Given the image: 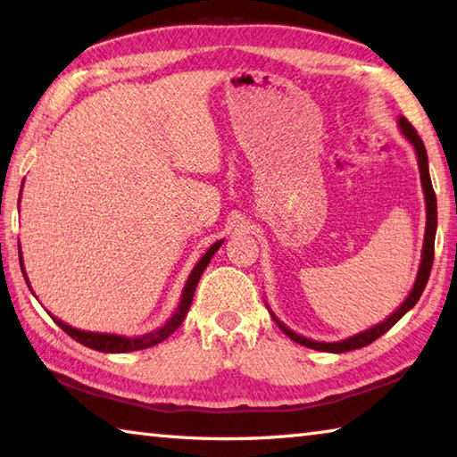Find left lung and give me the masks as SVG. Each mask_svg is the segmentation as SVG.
Wrapping results in <instances>:
<instances>
[{"instance_id": "left-lung-1", "label": "left lung", "mask_w": 457, "mask_h": 457, "mask_svg": "<svg viewBox=\"0 0 457 457\" xmlns=\"http://www.w3.org/2000/svg\"><path fill=\"white\" fill-rule=\"evenodd\" d=\"M399 125L401 133L404 135V139L409 141L414 153H416V159H419V170H420V182H422V190H424V200H426V231H424V245H422V259H420V267H419V273H416V280L412 285V290L409 293V296L404 298V303L395 310V312L383 320V322H378L377 326L363 329V332H359L352 337H345V339H339V342H316V339H310L300 336L296 332H293L288 326H285L280 320L273 314V310L269 306V312L273 316V320L277 322V326L283 329V332L293 339V342L300 344V345H306L310 349H318V352H328V353H344V352H352V349H359V347H365L369 344H373L377 337H381L385 332H389V329L399 322V320L409 312V310L419 303L422 293H424V287L428 283V277H430V270H432V261H434V239H436V226H438V208H436V194L432 188V180H430V172H428V154H426L424 149V143L419 137V133L409 123V120H404L403 115L396 121Z\"/></svg>"}]
</instances>
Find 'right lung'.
<instances>
[{
    "instance_id": "add662e5",
    "label": "right lung",
    "mask_w": 457,
    "mask_h": 457,
    "mask_svg": "<svg viewBox=\"0 0 457 457\" xmlns=\"http://www.w3.org/2000/svg\"><path fill=\"white\" fill-rule=\"evenodd\" d=\"M223 239L216 241L206 253L202 255V259L198 261L196 265H194V269L190 270V277L187 280V285H184L182 288V295H180V303L177 306V310H174V314L164 322L161 328L153 329V332L149 334H143V336H135V337H125V336H115V334H100V332H86V329H79V328H72L64 324L62 320H58L53 316L54 322L61 326L64 332L71 336L72 339H76V342L90 347V349H96V352H104V353H128V352H137V349H147V347H153L161 344L162 339H167L172 332H177V328L182 324V320L187 318L188 314V308L192 304V298H194V290H196V285L198 280L204 273V269L208 267L210 259L216 255V251L221 247ZM19 263L23 265V257H21V251H19ZM23 269V275H25V267ZM25 280L29 285V278L25 275ZM29 288H31V285H29Z\"/></svg>"
}]
</instances>
